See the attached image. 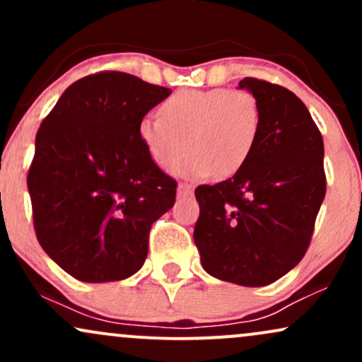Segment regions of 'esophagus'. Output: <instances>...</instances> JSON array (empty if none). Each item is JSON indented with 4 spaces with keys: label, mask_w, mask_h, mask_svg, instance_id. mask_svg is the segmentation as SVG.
I'll list each match as a JSON object with an SVG mask.
<instances>
[{
    "label": "esophagus",
    "mask_w": 362,
    "mask_h": 362,
    "mask_svg": "<svg viewBox=\"0 0 362 362\" xmlns=\"http://www.w3.org/2000/svg\"><path fill=\"white\" fill-rule=\"evenodd\" d=\"M194 194V187L189 184H178V195L180 197H189Z\"/></svg>",
    "instance_id": "esophagus-1"
}]
</instances>
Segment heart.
I'll list each match as a JSON object with an SVG mask.
<instances>
[{"instance_id": "heart-1", "label": "heart", "mask_w": 362, "mask_h": 362, "mask_svg": "<svg viewBox=\"0 0 362 362\" xmlns=\"http://www.w3.org/2000/svg\"><path fill=\"white\" fill-rule=\"evenodd\" d=\"M262 126L257 97L247 90H180L144 117L139 138L153 163L187 178H226L250 160Z\"/></svg>"}]
</instances>
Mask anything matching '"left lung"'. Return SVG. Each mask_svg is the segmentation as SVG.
Returning <instances> with one entry per match:
<instances>
[{
	"mask_svg": "<svg viewBox=\"0 0 362 362\" xmlns=\"http://www.w3.org/2000/svg\"><path fill=\"white\" fill-rule=\"evenodd\" d=\"M262 109L259 141L228 180L199 185L194 242L216 279L259 288L281 279L308 250L327 190L323 139L293 91L245 78Z\"/></svg>",
	"mask_w": 362,
	"mask_h": 362,
	"instance_id": "obj_1",
	"label": "left lung"
}]
</instances>
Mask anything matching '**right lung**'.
<instances>
[{"label": "right lung", "instance_id": "obj_1", "mask_svg": "<svg viewBox=\"0 0 362 362\" xmlns=\"http://www.w3.org/2000/svg\"><path fill=\"white\" fill-rule=\"evenodd\" d=\"M172 90L120 71L74 81L42 120L28 170L40 247L83 282L131 277L177 182L153 163L139 124Z\"/></svg>", "mask_w": 362, "mask_h": 362}]
</instances>
